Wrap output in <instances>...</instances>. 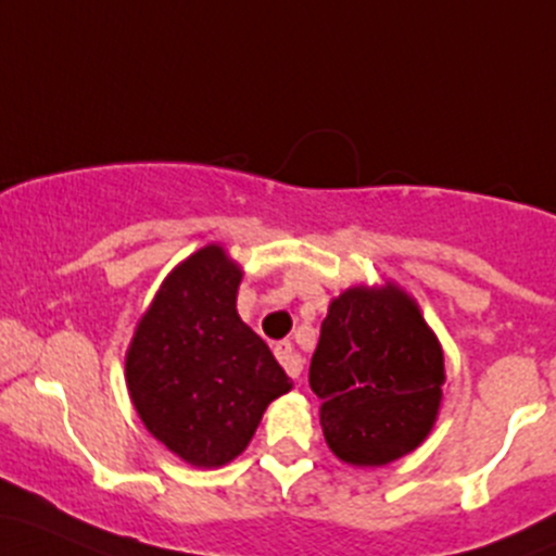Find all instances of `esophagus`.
I'll return each instance as SVG.
<instances>
[{
    "instance_id": "esophagus-1",
    "label": "esophagus",
    "mask_w": 556,
    "mask_h": 556,
    "mask_svg": "<svg viewBox=\"0 0 556 556\" xmlns=\"http://www.w3.org/2000/svg\"><path fill=\"white\" fill-rule=\"evenodd\" d=\"M274 353H277L279 364H282L285 371H288L292 380H295V377H301V371H303V356L295 351V345L285 340V343L274 345Z\"/></svg>"
}]
</instances>
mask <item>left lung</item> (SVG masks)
<instances>
[{"label":"left lung","mask_w":556,"mask_h":556,"mask_svg":"<svg viewBox=\"0 0 556 556\" xmlns=\"http://www.w3.org/2000/svg\"><path fill=\"white\" fill-rule=\"evenodd\" d=\"M443 382V348L399 285H358L332 298L308 386L340 462L382 467L417 448L438 419Z\"/></svg>","instance_id":"8db88e82"}]
</instances>
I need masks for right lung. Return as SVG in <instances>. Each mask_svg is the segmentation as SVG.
<instances>
[{
  "mask_svg": "<svg viewBox=\"0 0 556 556\" xmlns=\"http://www.w3.org/2000/svg\"><path fill=\"white\" fill-rule=\"evenodd\" d=\"M242 268L205 245L163 279L126 351V386L144 427L192 467L248 448L266 406L292 388L237 314Z\"/></svg>",
  "mask_w": 556,
  "mask_h": 556,
  "instance_id": "add662e5",
  "label": "right lung"
}]
</instances>
